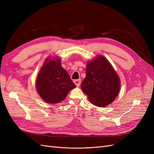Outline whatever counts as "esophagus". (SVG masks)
Returning a JSON list of instances; mask_svg holds the SVG:
<instances>
[{"label":"esophagus","instance_id":"obj_1","mask_svg":"<svg viewBox=\"0 0 154 154\" xmlns=\"http://www.w3.org/2000/svg\"><path fill=\"white\" fill-rule=\"evenodd\" d=\"M74 83H75L77 87H79L80 85V83H81V80H80V79H78V80H74Z\"/></svg>","mask_w":154,"mask_h":154}]
</instances>
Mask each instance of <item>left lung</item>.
Wrapping results in <instances>:
<instances>
[{
    "mask_svg": "<svg viewBox=\"0 0 154 154\" xmlns=\"http://www.w3.org/2000/svg\"><path fill=\"white\" fill-rule=\"evenodd\" d=\"M81 88L92 103L97 106H105L118 96L120 80L112 66L103 56L88 62L86 77Z\"/></svg>",
    "mask_w": 154,
    "mask_h": 154,
    "instance_id": "8db88e82",
    "label": "left lung"
}]
</instances>
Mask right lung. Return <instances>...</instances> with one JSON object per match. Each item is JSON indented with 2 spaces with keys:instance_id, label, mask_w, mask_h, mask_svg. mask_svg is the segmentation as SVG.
<instances>
[{
  "instance_id": "obj_1",
  "label": "right lung",
  "mask_w": 154,
  "mask_h": 154,
  "mask_svg": "<svg viewBox=\"0 0 154 154\" xmlns=\"http://www.w3.org/2000/svg\"><path fill=\"white\" fill-rule=\"evenodd\" d=\"M37 91L49 103H57L63 100L76 85L67 72L61 66L60 58L45 60L36 80Z\"/></svg>"
}]
</instances>
